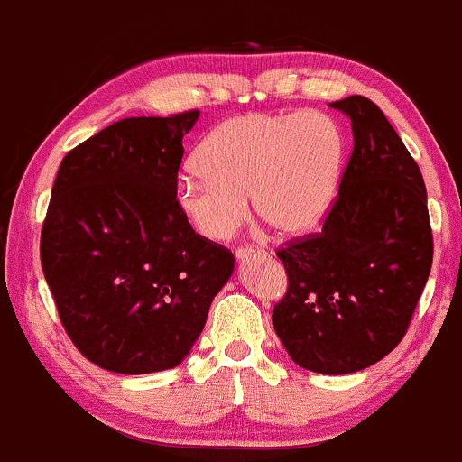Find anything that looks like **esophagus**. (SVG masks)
I'll use <instances>...</instances> for the list:
<instances>
[{
	"mask_svg": "<svg viewBox=\"0 0 462 462\" xmlns=\"http://www.w3.org/2000/svg\"><path fill=\"white\" fill-rule=\"evenodd\" d=\"M259 254H263V251L257 246H237L236 248V259L242 263L248 262V259H253V257H259Z\"/></svg>",
	"mask_w": 462,
	"mask_h": 462,
	"instance_id": "obj_1",
	"label": "esophagus"
}]
</instances>
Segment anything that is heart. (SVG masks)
Returning <instances> with one entry per match:
<instances>
[{
	"instance_id": "obj_1",
	"label": "heart",
	"mask_w": 462,
	"mask_h": 462,
	"mask_svg": "<svg viewBox=\"0 0 462 462\" xmlns=\"http://www.w3.org/2000/svg\"><path fill=\"white\" fill-rule=\"evenodd\" d=\"M346 157L341 125L327 112H251L225 121L177 181V209L208 240H229L248 200L274 233L296 237L327 216Z\"/></svg>"
}]
</instances>
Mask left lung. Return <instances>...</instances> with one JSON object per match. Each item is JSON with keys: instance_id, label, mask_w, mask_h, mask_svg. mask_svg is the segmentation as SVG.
<instances>
[{"instance_id": "left-lung-1", "label": "left lung", "mask_w": 462, "mask_h": 462, "mask_svg": "<svg viewBox=\"0 0 462 462\" xmlns=\"http://www.w3.org/2000/svg\"><path fill=\"white\" fill-rule=\"evenodd\" d=\"M352 125V155L322 231L276 253L287 294L273 311L281 344L309 372L352 374L404 337L432 265L420 166L376 103H330Z\"/></svg>"}]
</instances>
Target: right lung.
<instances>
[{
	"mask_svg": "<svg viewBox=\"0 0 462 462\" xmlns=\"http://www.w3.org/2000/svg\"><path fill=\"white\" fill-rule=\"evenodd\" d=\"M197 121L199 110L123 118L58 168L42 273L69 337L107 372L177 367L233 274L231 251L177 209L181 143Z\"/></svg>",
	"mask_w": 462,
	"mask_h": 462,
	"instance_id": "1",
	"label": "right lung"
}]
</instances>
